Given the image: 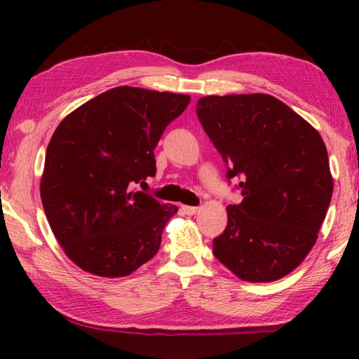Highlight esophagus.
I'll return each mask as SVG.
<instances>
[{
    "label": "esophagus",
    "instance_id": "1",
    "mask_svg": "<svg viewBox=\"0 0 359 359\" xmlns=\"http://www.w3.org/2000/svg\"><path fill=\"white\" fill-rule=\"evenodd\" d=\"M182 210H184L187 215H194L199 212V208H193V205H182Z\"/></svg>",
    "mask_w": 359,
    "mask_h": 359
}]
</instances>
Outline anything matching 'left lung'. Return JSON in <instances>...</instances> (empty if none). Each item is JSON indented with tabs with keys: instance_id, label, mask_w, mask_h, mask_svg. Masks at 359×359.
<instances>
[{
	"instance_id": "1",
	"label": "left lung",
	"mask_w": 359,
	"mask_h": 359,
	"mask_svg": "<svg viewBox=\"0 0 359 359\" xmlns=\"http://www.w3.org/2000/svg\"><path fill=\"white\" fill-rule=\"evenodd\" d=\"M196 114L228 179H241L242 203L226 208L214 255L245 282L288 276L317 242L332 196L320 133L266 93L204 96Z\"/></svg>"
}]
</instances>
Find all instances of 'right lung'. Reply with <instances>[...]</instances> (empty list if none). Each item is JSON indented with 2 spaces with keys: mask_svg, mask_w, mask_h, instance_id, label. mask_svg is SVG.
Returning a JSON list of instances; mask_svg holds the SVG:
<instances>
[{
  "mask_svg": "<svg viewBox=\"0 0 359 359\" xmlns=\"http://www.w3.org/2000/svg\"><path fill=\"white\" fill-rule=\"evenodd\" d=\"M190 96L115 87L72 111L47 145L41 199L52 233L88 274L126 277L155 257L177 205L135 188L155 175L154 150Z\"/></svg>",
  "mask_w": 359,
  "mask_h": 359,
  "instance_id": "add662e5",
  "label": "right lung"
}]
</instances>
